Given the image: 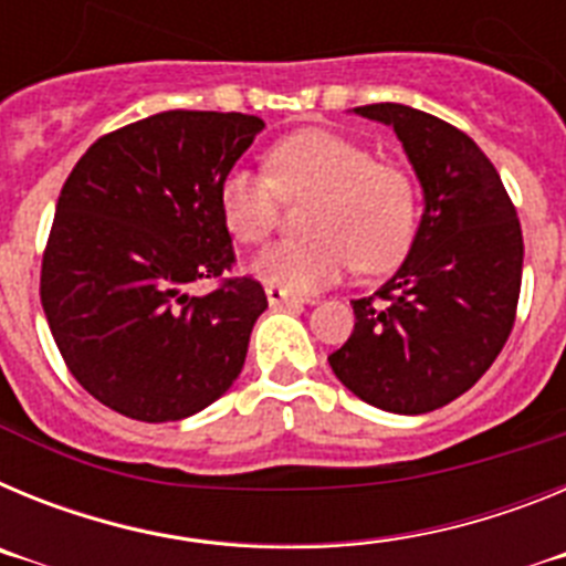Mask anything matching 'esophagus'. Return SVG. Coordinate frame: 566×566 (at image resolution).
Wrapping results in <instances>:
<instances>
[{"mask_svg":"<svg viewBox=\"0 0 566 566\" xmlns=\"http://www.w3.org/2000/svg\"><path fill=\"white\" fill-rule=\"evenodd\" d=\"M266 297H269V306H272V308L303 306V303H308L306 297H300V294H292V292H286V289H280V286H266Z\"/></svg>","mask_w":566,"mask_h":566,"instance_id":"1","label":"esophagus"}]
</instances>
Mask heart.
Returning a JSON list of instances; mask_svg holds the SVG:
<instances>
[{"label": "heart", "instance_id": "1", "mask_svg": "<svg viewBox=\"0 0 566 566\" xmlns=\"http://www.w3.org/2000/svg\"><path fill=\"white\" fill-rule=\"evenodd\" d=\"M266 167H234L218 187L223 227L234 240L258 247L277 229L283 198L314 195L303 227L312 234L280 240L254 258L263 283L286 292H314L352 272H385L402 260L417 229L411 178L371 149L328 133L300 129L280 138Z\"/></svg>", "mask_w": 566, "mask_h": 566}]
</instances>
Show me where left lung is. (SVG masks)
Returning a JSON list of instances; mask_svg holds the SVG:
<instances>
[{
	"label": "left lung",
	"mask_w": 566,
	"mask_h": 566,
	"mask_svg": "<svg viewBox=\"0 0 566 566\" xmlns=\"http://www.w3.org/2000/svg\"><path fill=\"white\" fill-rule=\"evenodd\" d=\"M354 113L394 127L424 212L397 274L352 303L354 332L328 363L363 402L413 417L462 397L507 343L522 292V227L496 167L462 129L391 102Z\"/></svg>",
	"instance_id": "left-lung-1"
}]
</instances>
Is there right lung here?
I'll use <instances>...</instances> for the list:
<instances>
[{
  "mask_svg": "<svg viewBox=\"0 0 566 566\" xmlns=\"http://www.w3.org/2000/svg\"><path fill=\"white\" fill-rule=\"evenodd\" d=\"M266 124L167 109L102 135L64 181L42 258V308L90 397L142 422H175L232 388L266 292L234 263L218 187Z\"/></svg>",
  "mask_w": 566,
  "mask_h": 566,
  "instance_id": "obj_1",
  "label": "right lung"
}]
</instances>
